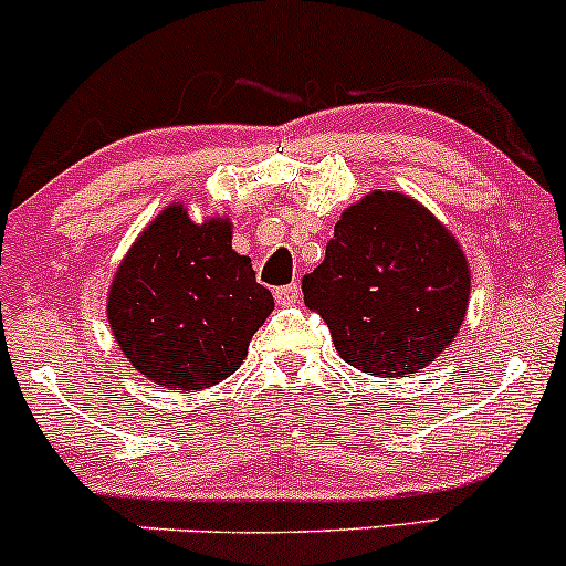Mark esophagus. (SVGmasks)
Wrapping results in <instances>:
<instances>
[{
	"instance_id": "esophagus-1",
	"label": "esophagus",
	"mask_w": 566,
	"mask_h": 566,
	"mask_svg": "<svg viewBox=\"0 0 566 566\" xmlns=\"http://www.w3.org/2000/svg\"><path fill=\"white\" fill-rule=\"evenodd\" d=\"M273 298H276V304H282V306H293L295 301L301 298V287L298 284H284V287H276L273 290Z\"/></svg>"
}]
</instances>
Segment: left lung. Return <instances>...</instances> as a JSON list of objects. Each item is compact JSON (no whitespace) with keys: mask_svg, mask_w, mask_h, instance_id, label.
<instances>
[{"mask_svg":"<svg viewBox=\"0 0 566 566\" xmlns=\"http://www.w3.org/2000/svg\"><path fill=\"white\" fill-rule=\"evenodd\" d=\"M301 287L350 367L405 378L458 336L471 273L458 241L419 202L373 191L336 221L325 260Z\"/></svg>","mask_w":566,"mask_h":566,"instance_id":"1","label":"left lung"}]
</instances>
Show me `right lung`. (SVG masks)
I'll return each mask as SVG.
<instances>
[{
  "instance_id": "1",
  "label": "right lung",
  "mask_w": 566,
  "mask_h": 566,
  "mask_svg": "<svg viewBox=\"0 0 566 566\" xmlns=\"http://www.w3.org/2000/svg\"><path fill=\"white\" fill-rule=\"evenodd\" d=\"M108 323L142 375L175 391L230 378L273 312L249 256L232 251L230 221L193 224L182 205L139 235L114 276Z\"/></svg>"
}]
</instances>
